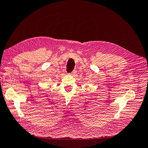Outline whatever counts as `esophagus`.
Masks as SVG:
<instances>
[{
  "label": "esophagus",
  "mask_w": 148,
  "mask_h": 148,
  "mask_svg": "<svg viewBox=\"0 0 148 148\" xmlns=\"http://www.w3.org/2000/svg\"><path fill=\"white\" fill-rule=\"evenodd\" d=\"M76 73V71L75 70H74L72 73H71V75H75Z\"/></svg>",
  "instance_id": "obj_1"
}]
</instances>
